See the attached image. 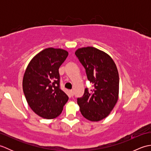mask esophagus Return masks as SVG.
I'll use <instances>...</instances> for the list:
<instances>
[{"label": "esophagus", "instance_id": "esophagus-1", "mask_svg": "<svg viewBox=\"0 0 151 151\" xmlns=\"http://www.w3.org/2000/svg\"><path fill=\"white\" fill-rule=\"evenodd\" d=\"M69 93H70V95H71V96L74 95V93H73V91L72 90V89H71V90L69 91Z\"/></svg>", "mask_w": 151, "mask_h": 151}]
</instances>
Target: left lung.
I'll return each instance as SVG.
<instances>
[{
    "label": "left lung",
    "instance_id": "8db88e82",
    "mask_svg": "<svg viewBox=\"0 0 151 151\" xmlns=\"http://www.w3.org/2000/svg\"><path fill=\"white\" fill-rule=\"evenodd\" d=\"M75 54L94 86L91 90L86 88L83 97L77 99L80 110L88 120L99 121L110 114L118 100L119 78L116 65L107 53L93 47L80 48Z\"/></svg>",
    "mask_w": 151,
    "mask_h": 151
}]
</instances>
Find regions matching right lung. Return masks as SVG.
<instances>
[{"label": "right lung", "instance_id": "1", "mask_svg": "<svg viewBox=\"0 0 151 151\" xmlns=\"http://www.w3.org/2000/svg\"><path fill=\"white\" fill-rule=\"evenodd\" d=\"M67 56L65 50L47 48L31 60L25 70L24 96L30 108L41 117H57L68 101V96L60 88L58 70Z\"/></svg>", "mask_w": 151, "mask_h": 151}]
</instances>
